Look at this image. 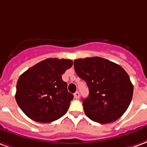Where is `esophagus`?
<instances>
[{"mask_svg":"<svg viewBox=\"0 0 147 147\" xmlns=\"http://www.w3.org/2000/svg\"><path fill=\"white\" fill-rule=\"evenodd\" d=\"M74 98H80V93L78 92H76L74 93Z\"/></svg>","mask_w":147,"mask_h":147,"instance_id":"obj_1","label":"esophagus"}]
</instances>
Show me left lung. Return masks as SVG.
<instances>
[{
  "instance_id": "obj_1",
  "label": "left lung",
  "mask_w": 147,
  "mask_h": 147,
  "mask_svg": "<svg viewBox=\"0 0 147 147\" xmlns=\"http://www.w3.org/2000/svg\"><path fill=\"white\" fill-rule=\"evenodd\" d=\"M74 69L87 83L89 96L82 99L84 113L93 121L107 124L125 113L131 101L133 85L121 66L100 57L75 59Z\"/></svg>"
}]
</instances>
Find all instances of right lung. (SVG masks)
I'll return each mask as SVG.
<instances>
[{
	"label": "right lung",
	"instance_id": "obj_1",
	"mask_svg": "<svg viewBox=\"0 0 147 147\" xmlns=\"http://www.w3.org/2000/svg\"><path fill=\"white\" fill-rule=\"evenodd\" d=\"M73 65L70 59H47L19 77L16 100L26 116L35 121L49 123L67 112L73 94L62 75Z\"/></svg>",
	"mask_w": 147,
	"mask_h": 147
}]
</instances>
